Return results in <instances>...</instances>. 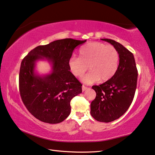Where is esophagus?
I'll return each instance as SVG.
<instances>
[{
    "instance_id": "esophagus-1",
    "label": "esophagus",
    "mask_w": 155,
    "mask_h": 155,
    "mask_svg": "<svg viewBox=\"0 0 155 155\" xmlns=\"http://www.w3.org/2000/svg\"><path fill=\"white\" fill-rule=\"evenodd\" d=\"M87 89H88V87H86V86H85V85H83V86H82V91H86V90H87Z\"/></svg>"
}]
</instances>
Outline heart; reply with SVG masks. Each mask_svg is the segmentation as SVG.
Listing matches in <instances>:
<instances>
[{
  "mask_svg": "<svg viewBox=\"0 0 155 155\" xmlns=\"http://www.w3.org/2000/svg\"><path fill=\"white\" fill-rule=\"evenodd\" d=\"M79 57L73 56L68 64L71 73L81 77L88 69L91 72L83 78L85 84H92L100 80L107 81L115 74L118 68L120 55L114 46L93 41L80 48Z\"/></svg>",
  "mask_w": 155,
  "mask_h": 155,
  "instance_id": "heart-1",
  "label": "heart"
}]
</instances>
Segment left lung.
<instances>
[{
  "instance_id": "left-lung-1",
  "label": "left lung",
  "mask_w": 155,
  "mask_h": 155,
  "mask_svg": "<svg viewBox=\"0 0 155 155\" xmlns=\"http://www.w3.org/2000/svg\"><path fill=\"white\" fill-rule=\"evenodd\" d=\"M116 48L120 55L118 68L110 79L93 85L96 97L91 104V114L96 120L109 122L118 119L132 102L137 89L138 71L134 55L117 41L101 39Z\"/></svg>"
}]
</instances>
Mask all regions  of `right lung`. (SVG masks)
Listing matches in <instances>:
<instances>
[{"mask_svg":"<svg viewBox=\"0 0 155 155\" xmlns=\"http://www.w3.org/2000/svg\"><path fill=\"white\" fill-rule=\"evenodd\" d=\"M86 40L71 38L38 46L22 60L19 71L21 97L28 111L39 120L57 124L71 112V99L81 93L82 85L70 71L68 62L76 47ZM46 59L52 71L40 75L36 63Z\"/></svg>","mask_w":155,"mask_h":155,"instance_id":"right-lung-1","label":"right lung"}]
</instances>
